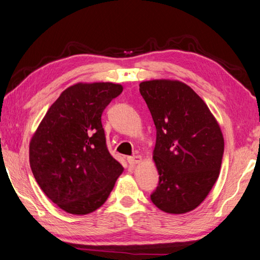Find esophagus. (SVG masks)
Instances as JSON below:
<instances>
[{
	"instance_id": "obj_1",
	"label": "esophagus",
	"mask_w": 260,
	"mask_h": 260,
	"mask_svg": "<svg viewBox=\"0 0 260 260\" xmlns=\"http://www.w3.org/2000/svg\"><path fill=\"white\" fill-rule=\"evenodd\" d=\"M141 161H142V157L140 155H134V156H128V157H127V162H128L129 165L140 164Z\"/></svg>"
}]
</instances>
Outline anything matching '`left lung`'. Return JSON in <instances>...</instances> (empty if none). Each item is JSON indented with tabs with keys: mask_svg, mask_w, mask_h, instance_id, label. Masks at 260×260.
<instances>
[{
	"mask_svg": "<svg viewBox=\"0 0 260 260\" xmlns=\"http://www.w3.org/2000/svg\"><path fill=\"white\" fill-rule=\"evenodd\" d=\"M140 92L156 128L159 184L151 201L166 213L190 212L220 175L224 152L220 126L201 96L180 81H145Z\"/></svg>",
	"mask_w": 260,
	"mask_h": 260,
	"instance_id": "left-lung-1",
	"label": "left lung"
}]
</instances>
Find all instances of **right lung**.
Returning <instances> with one entry per match:
<instances>
[{"label":"right lung","instance_id":"right-lung-1","mask_svg":"<svg viewBox=\"0 0 260 260\" xmlns=\"http://www.w3.org/2000/svg\"><path fill=\"white\" fill-rule=\"evenodd\" d=\"M123 86L78 83L64 90L34 134L30 168L39 187L63 211L75 215L99 208L124 168L107 149L101 115Z\"/></svg>","mask_w":260,"mask_h":260}]
</instances>
